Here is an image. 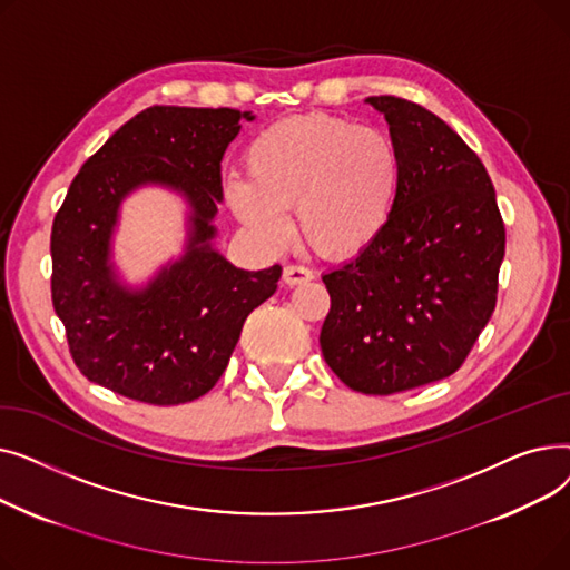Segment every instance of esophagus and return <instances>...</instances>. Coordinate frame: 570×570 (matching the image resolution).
I'll return each mask as SVG.
<instances>
[{"label":"esophagus","instance_id":"esophagus-1","mask_svg":"<svg viewBox=\"0 0 570 570\" xmlns=\"http://www.w3.org/2000/svg\"><path fill=\"white\" fill-rule=\"evenodd\" d=\"M282 279H284V284H288V286H297V284L312 282V279H314V273H312L309 267H305V265H286Z\"/></svg>","mask_w":570,"mask_h":570}]
</instances>
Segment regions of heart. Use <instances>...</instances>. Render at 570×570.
I'll list each match as a JSON object with an SVG mask.
<instances>
[{
    "label": "heart",
    "instance_id": "heart-1",
    "mask_svg": "<svg viewBox=\"0 0 570 570\" xmlns=\"http://www.w3.org/2000/svg\"><path fill=\"white\" fill-rule=\"evenodd\" d=\"M245 164L247 175L226 179V200L258 243L284 245L295 207L307 243L337 261L363 254L383 235L404 175L391 134L325 112L267 127L247 147Z\"/></svg>",
    "mask_w": 570,
    "mask_h": 570
}]
</instances>
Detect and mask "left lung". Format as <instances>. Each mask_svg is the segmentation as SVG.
Here are the masks:
<instances>
[{"instance_id": "8db88e82", "label": "left lung", "mask_w": 570, "mask_h": 570, "mask_svg": "<svg viewBox=\"0 0 570 570\" xmlns=\"http://www.w3.org/2000/svg\"><path fill=\"white\" fill-rule=\"evenodd\" d=\"M367 104L400 147L402 189L376 243L323 275L318 342L351 391L393 395L462 367L497 305L505 228L483 161L441 117L400 97Z\"/></svg>"}]
</instances>
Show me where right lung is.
I'll return each instance as SVG.
<instances>
[{"mask_svg": "<svg viewBox=\"0 0 570 570\" xmlns=\"http://www.w3.org/2000/svg\"><path fill=\"white\" fill-rule=\"evenodd\" d=\"M252 112L153 106L119 127L73 177L52 222V307L82 376L155 406L203 397L224 374L245 318L277 291L282 265L239 269L215 247L222 157ZM142 184L179 190L193 207L183 259L142 289L109 263L121 200Z\"/></svg>", "mask_w": 570, "mask_h": 570, "instance_id": "obj_1", "label": "right lung"}]
</instances>
